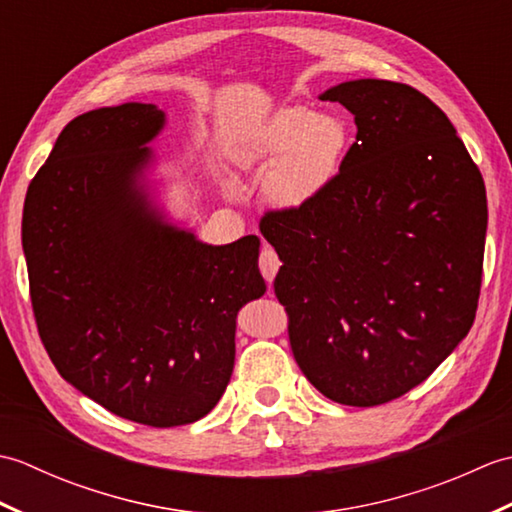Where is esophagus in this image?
Returning a JSON list of instances; mask_svg holds the SVG:
<instances>
[{
	"label": "esophagus",
	"mask_w": 512,
	"mask_h": 512,
	"mask_svg": "<svg viewBox=\"0 0 512 512\" xmlns=\"http://www.w3.org/2000/svg\"><path fill=\"white\" fill-rule=\"evenodd\" d=\"M279 266H281L279 255L270 246H264L262 248V255H259V270H262V275H264V279L268 281V284H273V281H275V275H277Z\"/></svg>",
	"instance_id": "1"
}]
</instances>
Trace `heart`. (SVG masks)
I'll return each mask as SVG.
<instances>
[{"instance_id": "b5f03b06", "label": "heart", "mask_w": 512, "mask_h": 512, "mask_svg": "<svg viewBox=\"0 0 512 512\" xmlns=\"http://www.w3.org/2000/svg\"><path fill=\"white\" fill-rule=\"evenodd\" d=\"M352 149V129L339 114H314L290 107L233 149L242 171H264L268 200L281 209H301L328 191L341 176ZM226 191L237 198L233 180Z\"/></svg>"}]
</instances>
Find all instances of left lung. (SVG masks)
<instances>
[{"label": "left lung", "mask_w": 512, "mask_h": 512, "mask_svg": "<svg viewBox=\"0 0 512 512\" xmlns=\"http://www.w3.org/2000/svg\"><path fill=\"white\" fill-rule=\"evenodd\" d=\"M321 101L354 114L341 176L259 231L281 268L295 361L325 398L374 407L427 380L480 299L486 189L440 107L405 83L356 79Z\"/></svg>", "instance_id": "left-lung-1"}]
</instances>
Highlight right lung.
<instances>
[{
  "label": "right lung",
  "instance_id": "obj_1",
  "mask_svg": "<svg viewBox=\"0 0 512 512\" xmlns=\"http://www.w3.org/2000/svg\"><path fill=\"white\" fill-rule=\"evenodd\" d=\"M151 103L76 116L32 178L21 244L39 336L57 372L147 427L204 418L231 380L237 312L266 292L259 237L204 244L165 220L147 147Z\"/></svg>",
  "mask_w": 512,
  "mask_h": 512
}]
</instances>
